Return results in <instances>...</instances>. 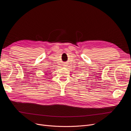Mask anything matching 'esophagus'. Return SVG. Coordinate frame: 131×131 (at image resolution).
Returning a JSON list of instances; mask_svg holds the SVG:
<instances>
[{
  "label": "esophagus",
  "instance_id": "esophagus-1",
  "mask_svg": "<svg viewBox=\"0 0 131 131\" xmlns=\"http://www.w3.org/2000/svg\"><path fill=\"white\" fill-rule=\"evenodd\" d=\"M66 64H67L65 63V64H64V65H63V66H64V67H67V65H66Z\"/></svg>",
  "mask_w": 131,
  "mask_h": 131
}]
</instances>
